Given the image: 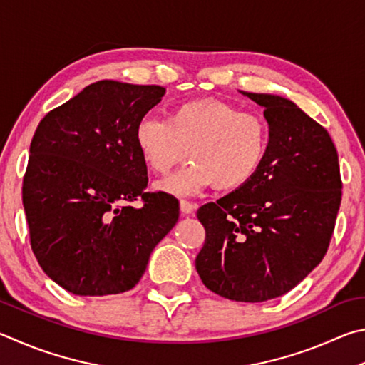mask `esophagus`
I'll use <instances>...</instances> for the list:
<instances>
[{
	"mask_svg": "<svg viewBox=\"0 0 365 365\" xmlns=\"http://www.w3.org/2000/svg\"><path fill=\"white\" fill-rule=\"evenodd\" d=\"M179 208H181V215L186 216L190 215L195 210V205L192 202H187V200H181L179 202Z\"/></svg>",
	"mask_w": 365,
	"mask_h": 365,
	"instance_id": "obj_1",
	"label": "esophagus"
}]
</instances>
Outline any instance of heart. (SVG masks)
Masks as SVG:
<instances>
[{"instance_id":"obj_1","label":"heart","mask_w":365,"mask_h":365,"mask_svg":"<svg viewBox=\"0 0 365 365\" xmlns=\"http://www.w3.org/2000/svg\"><path fill=\"white\" fill-rule=\"evenodd\" d=\"M144 163L165 175L184 158V168L158 184L165 192L190 195L215 186L234 190L252 181L269 150L263 117L220 101L197 99L173 107L168 117L147 115L134 130Z\"/></svg>"}]
</instances>
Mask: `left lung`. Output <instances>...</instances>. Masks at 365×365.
Here are the masks:
<instances>
[{"mask_svg":"<svg viewBox=\"0 0 365 365\" xmlns=\"http://www.w3.org/2000/svg\"><path fill=\"white\" fill-rule=\"evenodd\" d=\"M242 94L264 107L269 150L245 186L199 208L203 285L232 302L261 303L297 287L327 253L341 203L334 140L295 102Z\"/></svg>","mask_w":365,"mask_h":365,"instance_id":"obj_1","label":"left lung"}]
</instances>
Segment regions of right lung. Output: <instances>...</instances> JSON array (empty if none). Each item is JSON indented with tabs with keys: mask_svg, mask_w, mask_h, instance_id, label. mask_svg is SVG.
Masks as SVG:
<instances>
[{
	"mask_svg": "<svg viewBox=\"0 0 365 365\" xmlns=\"http://www.w3.org/2000/svg\"><path fill=\"white\" fill-rule=\"evenodd\" d=\"M165 88L101 80L44 117L30 144L22 202L41 269L80 297L117 295L139 282L179 203L145 192L134 130ZM139 198L143 207L130 205Z\"/></svg>",
	"mask_w": 365,
	"mask_h": 365,
	"instance_id": "obj_1",
	"label": "right lung"
}]
</instances>
